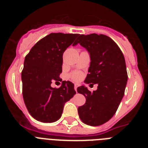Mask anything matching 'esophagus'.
Here are the masks:
<instances>
[{
	"label": "esophagus",
	"mask_w": 148,
	"mask_h": 148,
	"mask_svg": "<svg viewBox=\"0 0 148 148\" xmlns=\"http://www.w3.org/2000/svg\"><path fill=\"white\" fill-rule=\"evenodd\" d=\"M78 84H75V87H74V88H75V91H77V87H78Z\"/></svg>",
	"instance_id": "obj_1"
}]
</instances>
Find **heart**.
<instances>
[{"label":"heart","mask_w":148,"mask_h":148,"mask_svg":"<svg viewBox=\"0 0 148 148\" xmlns=\"http://www.w3.org/2000/svg\"><path fill=\"white\" fill-rule=\"evenodd\" d=\"M82 76V74H81L79 72H75V73H73L71 75V78L74 80H78L79 78Z\"/></svg>","instance_id":"heart-1"}]
</instances>
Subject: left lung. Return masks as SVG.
Returning a JSON list of instances; mask_svg holds the SVG:
<instances>
[{"instance_id": "left-lung-1", "label": "left lung", "mask_w": 148, "mask_h": 148, "mask_svg": "<svg viewBox=\"0 0 148 148\" xmlns=\"http://www.w3.org/2000/svg\"><path fill=\"white\" fill-rule=\"evenodd\" d=\"M76 44L88 51L90 65L84 82L98 84L95 91L84 86L77 88L86 98V103L78 108L81 120L90 126H99L116 113L125 95L127 73L124 55L113 40L105 35H81Z\"/></svg>"}]
</instances>
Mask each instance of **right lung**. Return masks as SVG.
Segmentation results:
<instances>
[{
  "label": "right lung",
  "mask_w": 148,
  "mask_h": 148,
  "mask_svg": "<svg viewBox=\"0 0 148 148\" xmlns=\"http://www.w3.org/2000/svg\"><path fill=\"white\" fill-rule=\"evenodd\" d=\"M78 34L50 33L38 41L27 55L21 73L22 92L29 113L35 119L52 123L61 118L64 104L76 93L72 82L63 81L59 88L53 82H61L63 53L71 44L76 45Z\"/></svg>",
  "instance_id": "1"
}]
</instances>
